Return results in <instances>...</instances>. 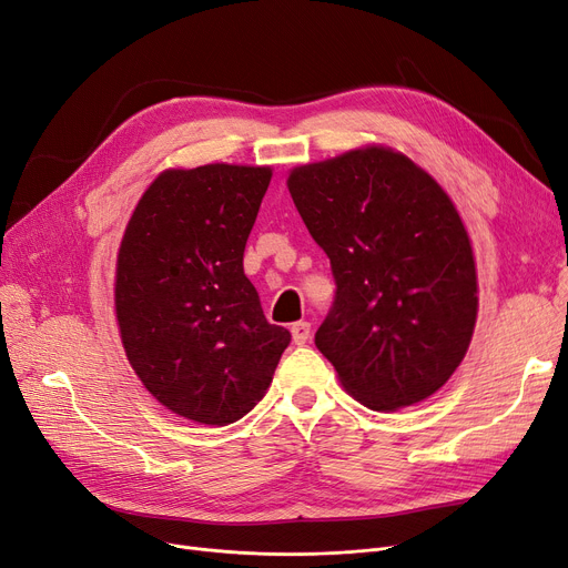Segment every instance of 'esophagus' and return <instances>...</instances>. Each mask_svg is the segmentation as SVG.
<instances>
[{
	"label": "esophagus",
	"mask_w": 568,
	"mask_h": 568,
	"mask_svg": "<svg viewBox=\"0 0 568 568\" xmlns=\"http://www.w3.org/2000/svg\"><path fill=\"white\" fill-rule=\"evenodd\" d=\"M290 332H292V339H295V344H297V346H304V344L311 339V323H306V321L292 323Z\"/></svg>",
	"instance_id": "1"
}]
</instances>
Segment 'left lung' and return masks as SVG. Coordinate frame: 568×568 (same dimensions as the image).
Wrapping results in <instances>:
<instances>
[{"label":"left lung","mask_w":568,"mask_h":568,"mask_svg":"<svg viewBox=\"0 0 568 568\" xmlns=\"http://www.w3.org/2000/svg\"><path fill=\"white\" fill-rule=\"evenodd\" d=\"M287 189L337 285L318 351L369 409L426 400L464 361L477 318L473 247L454 203L384 146L295 168Z\"/></svg>","instance_id":"obj_1"}]
</instances>
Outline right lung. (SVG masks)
Listing matches in <instances>:
<instances>
[{
    "label": "right lung",
    "mask_w": 568,
    "mask_h": 568,
    "mask_svg": "<svg viewBox=\"0 0 568 568\" xmlns=\"http://www.w3.org/2000/svg\"><path fill=\"white\" fill-rule=\"evenodd\" d=\"M271 168L210 163L165 171L142 194L116 260L114 304L144 388L196 424L255 407L290 344L264 318L243 252Z\"/></svg>",
    "instance_id": "1"
}]
</instances>
